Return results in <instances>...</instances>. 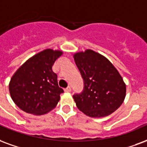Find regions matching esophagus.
<instances>
[{"instance_id":"1","label":"esophagus","mask_w":147,"mask_h":147,"mask_svg":"<svg viewBox=\"0 0 147 147\" xmlns=\"http://www.w3.org/2000/svg\"><path fill=\"white\" fill-rule=\"evenodd\" d=\"M71 86H68V87H66L65 89V92H67V93H68V92H70L71 91Z\"/></svg>"}]
</instances>
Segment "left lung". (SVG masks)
Listing matches in <instances>:
<instances>
[{
	"label": "left lung",
	"mask_w": 147,
	"mask_h": 147,
	"mask_svg": "<svg viewBox=\"0 0 147 147\" xmlns=\"http://www.w3.org/2000/svg\"><path fill=\"white\" fill-rule=\"evenodd\" d=\"M84 82L83 90L73 98L77 107L91 118L112 114L123 103L126 86L118 70L103 55L86 50L74 54Z\"/></svg>",
	"instance_id": "8db88e82"
}]
</instances>
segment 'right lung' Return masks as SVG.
<instances>
[{"mask_svg": "<svg viewBox=\"0 0 147 147\" xmlns=\"http://www.w3.org/2000/svg\"><path fill=\"white\" fill-rule=\"evenodd\" d=\"M61 54V51L44 50L30 57L13 75L10 94L23 111L41 115L56 107L64 90L58 86L52 66Z\"/></svg>", "mask_w": 147, "mask_h": 147, "instance_id": "obj_1", "label": "right lung"}]
</instances>
